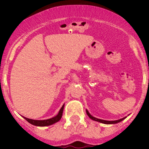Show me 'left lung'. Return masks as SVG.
Here are the masks:
<instances>
[{"label":"left lung","mask_w":149,"mask_h":149,"mask_svg":"<svg viewBox=\"0 0 149 149\" xmlns=\"http://www.w3.org/2000/svg\"><path fill=\"white\" fill-rule=\"evenodd\" d=\"M86 114H87V115H88V116H89L91 119H93V121H96V122H101V123H103V124H107V125H110V124L119 123V122H122V120H124V119H125L126 118V117H124V118H122V119H118V120H115V121H107V120H103V119H97V118H95V117L93 116H92L90 113H89V111H88L87 110H86Z\"/></svg>","instance_id":"1"}]
</instances>
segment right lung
Returning <instances> with one entry per match:
<instances>
[{"instance_id":"obj_1","label":"right lung","mask_w":149,"mask_h":149,"mask_svg":"<svg viewBox=\"0 0 149 149\" xmlns=\"http://www.w3.org/2000/svg\"><path fill=\"white\" fill-rule=\"evenodd\" d=\"M64 105L63 104L62 106L61 109L59 111L58 114L56 116H55L54 117H52L51 119H45V120H34V119H28V118H26V117H24V119H25L29 123H30L31 125H33L35 126H39V127H45V126H49L53 125V124L56 123L57 122L61 119L62 116H63V109H64Z\"/></svg>"}]
</instances>
